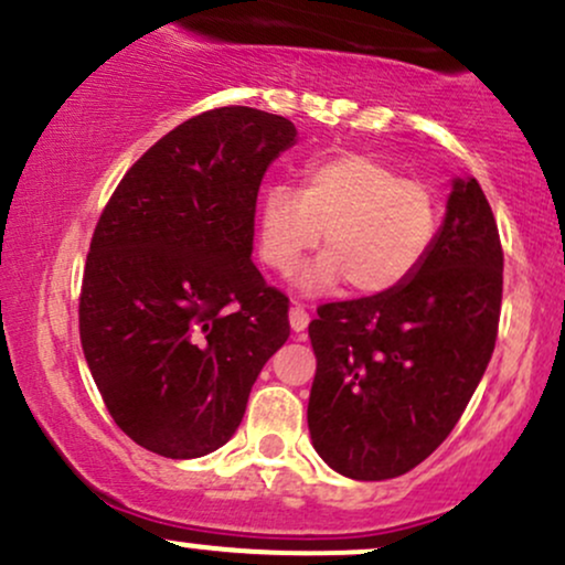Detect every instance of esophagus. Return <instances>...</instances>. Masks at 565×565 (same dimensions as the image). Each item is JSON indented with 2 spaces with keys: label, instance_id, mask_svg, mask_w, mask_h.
<instances>
[{
  "label": "esophagus",
  "instance_id": "obj_1",
  "mask_svg": "<svg viewBox=\"0 0 565 565\" xmlns=\"http://www.w3.org/2000/svg\"><path fill=\"white\" fill-rule=\"evenodd\" d=\"M308 321H311V313L306 311V306H300V302H292V308H289V324H292L295 332H306Z\"/></svg>",
  "mask_w": 565,
  "mask_h": 565
}]
</instances>
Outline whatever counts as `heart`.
Here are the masks:
<instances>
[{"mask_svg": "<svg viewBox=\"0 0 565 565\" xmlns=\"http://www.w3.org/2000/svg\"><path fill=\"white\" fill-rule=\"evenodd\" d=\"M437 231L431 188L359 152L311 160L300 188L273 184L259 201V254L270 270L289 276L324 244L308 287L345 278L359 295L392 292L420 268Z\"/></svg>", "mask_w": 565, "mask_h": 565, "instance_id": "obj_1", "label": "heart"}]
</instances>
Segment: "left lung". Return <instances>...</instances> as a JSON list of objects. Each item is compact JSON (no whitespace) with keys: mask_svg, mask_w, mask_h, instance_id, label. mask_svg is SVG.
Listing matches in <instances>:
<instances>
[{"mask_svg":"<svg viewBox=\"0 0 565 565\" xmlns=\"http://www.w3.org/2000/svg\"><path fill=\"white\" fill-rule=\"evenodd\" d=\"M504 249L477 179H456L443 231L402 287L327 302L308 324L316 454L353 480H388L445 443L499 334Z\"/></svg>","mask_w":565,"mask_h":565,"instance_id":"left-lung-1","label":"left lung"}]
</instances>
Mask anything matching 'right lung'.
<instances>
[{
    "label": "right lung",
    "mask_w": 565,
    "mask_h": 565,
    "mask_svg": "<svg viewBox=\"0 0 565 565\" xmlns=\"http://www.w3.org/2000/svg\"><path fill=\"white\" fill-rule=\"evenodd\" d=\"M281 115L220 107L141 154L85 259L79 340L115 424L141 448L198 458L244 418L289 338V297L252 263L257 192L295 141Z\"/></svg>",
    "instance_id": "add662e5"
}]
</instances>
